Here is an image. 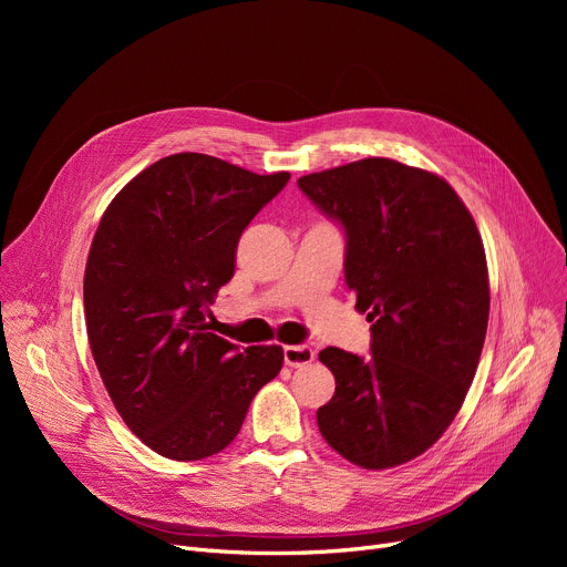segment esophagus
Listing matches in <instances>:
<instances>
[{"mask_svg": "<svg viewBox=\"0 0 567 567\" xmlns=\"http://www.w3.org/2000/svg\"><path fill=\"white\" fill-rule=\"evenodd\" d=\"M282 351H285V363L289 368H301L315 361V349L308 344H287Z\"/></svg>", "mask_w": 567, "mask_h": 567, "instance_id": "34e87169", "label": "esophagus"}]
</instances>
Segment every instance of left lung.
I'll use <instances>...</instances> for the list:
<instances>
[{
	"label": "left lung",
	"instance_id": "1",
	"mask_svg": "<svg viewBox=\"0 0 567 567\" xmlns=\"http://www.w3.org/2000/svg\"><path fill=\"white\" fill-rule=\"evenodd\" d=\"M347 236L344 280L372 321L370 359L326 347L336 395L319 406L326 443L363 468L423 455L475 377L489 319L483 238L441 176L363 158L299 178Z\"/></svg>",
	"mask_w": 567,
	"mask_h": 567
}]
</instances>
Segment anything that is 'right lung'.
<instances>
[{"label":"right lung","instance_id":"1","mask_svg":"<svg viewBox=\"0 0 567 567\" xmlns=\"http://www.w3.org/2000/svg\"><path fill=\"white\" fill-rule=\"evenodd\" d=\"M289 182L206 154L140 172L101 218L84 268L89 347L131 432L176 462L220 453L282 347L212 333L208 306L234 276L244 229Z\"/></svg>","mask_w":567,"mask_h":567}]
</instances>
